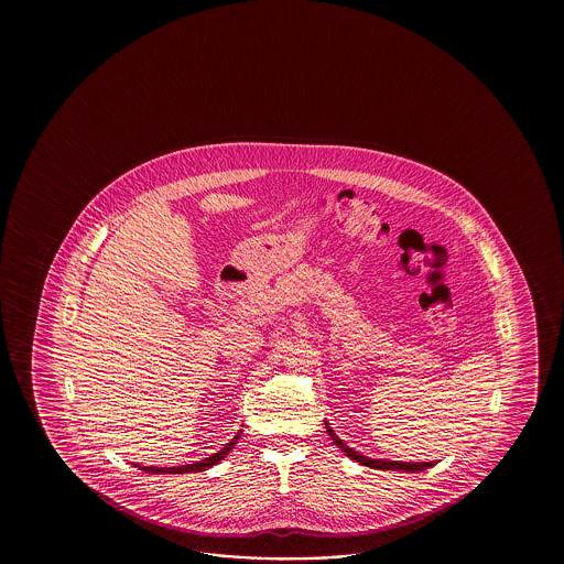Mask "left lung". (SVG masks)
Listing matches in <instances>:
<instances>
[{"label": "left lung", "instance_id": "1", "mask_svg": "<svg viewBox=\"0 0 564 564\" xmlns=\"http://www.w3.org/2000/svg\"><path fill=\"white\" fill-rule=\"evenodd\" d=\"M326 425V432L330 435V440H333V444L338 445L345 454H347L350 459H355V462H359L360 466H367V468L375 469H399V471H421V469L432 468V462H423V464H408V462H387V459H371V457L360 456L359 452H355L352 447H348L343 440H338V435H336L330 427H328V423H324Z\"/></svg>", "mask_w": 564, "mask_h": 564}]
</instances>
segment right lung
Wrapping results in <instances>:
<instances>
[{
	"instance_id": "1",
	"label": "right lung",
	"mask_w": 564,
	"mask_h": 564,
	"mask_svg": "<svg viewBox=\"0 0 564 564\" xmlns=\"http://www.w3.org/2000/svg\"><path fill=\"white\" fill-rule=\"evenodd\" d=\"M241 433V432H240ZM240 433L229 442L224 449H219L217 454L214 456L205 457L202 462H197V464H189V466H175V468H141L143 471H151V474H192V471H204V469L212 468V466H216L219 464L224 457L228 456L229 449L234 447V445L238 444V440H240ZM137 466V464H134Z\"/></svg>"
}]
</instances>
